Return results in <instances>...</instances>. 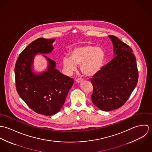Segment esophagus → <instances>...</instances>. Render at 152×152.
I'll list each match as a JSON object with an SVG mask.
<instances>
[{"instance_id": "1", "label": "esophagus", "mask_w": 152, "mask_h": 152, "mask_svg": "<svg viewBox=\"0 0 152 152\" xmlns=\"http://www.w3.org/2000/svg\"><path fill=\"white\" fill-rule=\"evenodd\" d=\"M83 81V79H82V78H78V79H77V80H75L76 83H81Z\"/></svg>"}]
</instances>
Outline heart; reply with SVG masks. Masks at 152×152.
Instances as JSON below:
<instances>
[{
  "mask_svg": "<svg viewBox=\"0 0 152 152\" xmlns=\"http://www.w3.org/2000/svg\"><path fill=\"white\" fill-rule=\"evenodd\" d=\"M105 58V53L102 48L92 45H84L73 48L70 52V57L63 58V65L69 73L75 71L77 65H81V72L90 77L100 71Z\"/></svg>",
  "mask_w": 152,
  "mask_h": 152,
  "instance_id": "heart-1",
  "label": "heart"
}]
</instances>
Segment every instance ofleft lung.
I'll return each mask as SVG.
<instances>
[{
  "mask_svg": "<svg viewBox=\"0 0 152 152\" xmlns=\"http://www.w3.org/2000/svg\"><path fill=\"white\" fill-rule=\"evenodd\" d=\"M109 37L114 57L91 79L92 103L104 111L121 107L128 99L138 81V71L133 50L117 37Z\"/></svg>",
  "mask_w": 152,
  "mask_h": 152,
  "instance_id": "1",
  "label": "left lung"
}]
</instances>
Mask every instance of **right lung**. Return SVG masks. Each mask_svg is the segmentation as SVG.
Masks as SVG:
<instances>
[{"label":"right lung","mask_w":152,"mask_h":152,"mask_svg":"<svg viewBox=\"0 0 152 152\" xmlns=\"http://www.w3.org/2000/svg\"><path fill=\"white\" fill-rule=\"evenodd\" d=\"M54 41L44 38L33 41L20 54L15 67L19 95L33 111L47 116L54 115L60 110L74 83L72 78L56 68L54 61L45 56L48 61L46 71L39 74L33 72L35 55L51 53Z\"/></svg>","instance_id":"add662e5"}]
</instances>
